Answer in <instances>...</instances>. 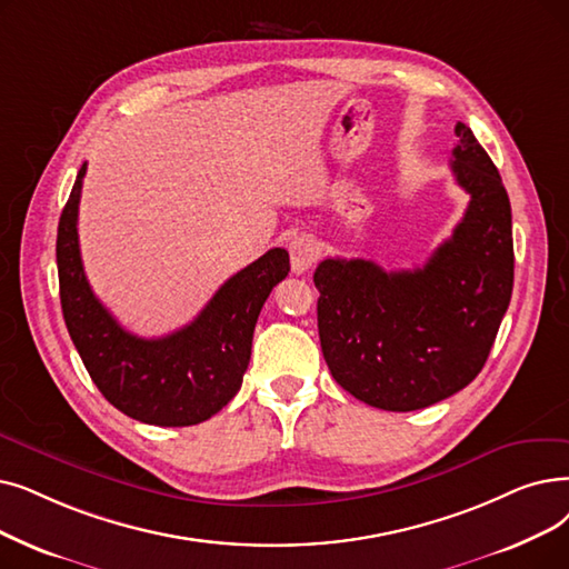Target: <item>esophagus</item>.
<instances>
[{
    "label": "esophagus",
    "instance_id": "obj_1",
    "mask_svg": "<svg viewBox=\"0 0 569 569\" xmlns=\"http://www.w3.org/2000/svg\"><path fill=\"white\" fill-rule=\"evenodd\" d=\"M288 251H290V264L295 274H302V271H307L320 256L318 241L313 234L292 237L288 243Z\"/></svg>",
    "mask_w": 569,
    "mask_h": 569
}]
</instances>
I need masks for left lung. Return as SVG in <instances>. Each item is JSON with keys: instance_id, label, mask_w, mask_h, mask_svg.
I'll list each match as a JSON object with an SVG mask.
<instances>
[{"instance_id": "left-lung-1", "label": "left lung", "mask_w": 569, "mask_h": 569, "mask_svg": "<svg viewBox=\"0 0 569 569\" xmlns=\"http://www.w3.org/2000/svg\"><path fill=\"white\" fill-rule=\"evenodd\" d=\"M451 151L469 204L423 267L386 271L326 258L313 271L320 349L335 381L386 411L426 409L472 383L513 288L511 204L500 171L465 122Z\"/></svg>"}]
</instances>
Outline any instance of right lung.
I'll list each match as a JSON object with an SVG mask.
<instances>
[{
    "label": "right lung",
    "instance_id": "1",
    "mask_svg": "<svg viewBox=\"0 0 569 569\" xmlns=\"http://www.w3.org/2000/svg\"><path fill=\"white\" fill-rule=\"evenodd\" d=\"M86 162L58 226L60 302L69 337L104 398L148 426L207 421L241 388L253 330L271 288L290 271L286 249H271L228 279L192 323L158 339L122 328L94 298L79 249V200Z\"/></svg>",
    "mask_w": 569,
    "mask_h": 569
}]
</instances>
